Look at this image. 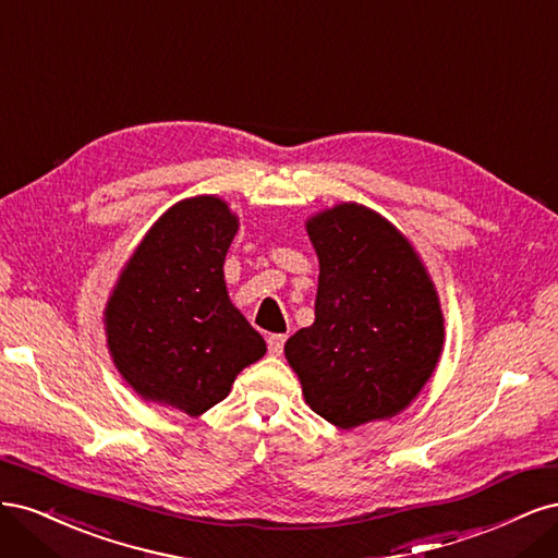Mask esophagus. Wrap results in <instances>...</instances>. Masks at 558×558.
Segmentation results:
<instances>
[{"label":"esophagus","instance_id":"obj_1","mask_svg":"<svg viewBox=\"0 0 558 558\" xmlns=\"http://www.w3.org/2000/svg\"><path fill=\"white\" fill-rule=\"evenodd\" d=\"M283 344H286V335H269L267 337V351L272 353V356H281Z\"/></svg>","mask_w":558,"mask_h":558}]
</instances>
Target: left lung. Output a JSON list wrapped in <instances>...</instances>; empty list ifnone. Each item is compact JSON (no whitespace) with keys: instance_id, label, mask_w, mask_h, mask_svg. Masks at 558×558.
Returning a JSON list of instances; mask_svg holds the SVG:
<instances>
[{"instance_id":"8db88e82","label":"left lung","mask_w":558,"mask_h":558,"mask_svg":"<svg viewBox=\"0 0 558 558\" xmlns=\"http://www.w3.org/2000/svg\"><path fill=\"white\" fill-rule=\"evenodd\" d=\"M307 234L318 256L316 318L289 337L286 361L310 408L332 426L391 418L440 361L435 286L410 240L356 202L312 216Z\"/></svg>"}]
</instances>
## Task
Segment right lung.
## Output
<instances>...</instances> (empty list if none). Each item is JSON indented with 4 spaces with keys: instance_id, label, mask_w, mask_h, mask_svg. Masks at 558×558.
<instances>
[{
    "instance_id": "1",
    "label": "right lung",
    "mask_w": 558,
    "mask_h": 558,
    "mask_svg": "<svg viewBox=\"0 0 558 558\" xmlns=\"http://www.w3.org/2000/svg\"><path fill=\"white\" fill-rule=\"evenodd\" d=\"M240 218L216 195L177 202L134 248L105 310L118 373L189 416L221 402L265 340L232 305L223 263Z\"/></svg>"
}]
</instances>
